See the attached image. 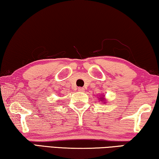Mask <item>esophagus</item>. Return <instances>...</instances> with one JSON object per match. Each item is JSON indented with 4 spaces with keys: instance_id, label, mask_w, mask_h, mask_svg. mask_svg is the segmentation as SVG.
<instances>
[{
    "instance_id": "1",
    "label": "esophagus",
    "mask_w": 159,
    "mask_h": 159,
    "mask_svg": "<svg viewBox=\"0 0 159 159\" xmlns=\"http://www.w3.org/2000/svg\"><path fill=\"white\" fill-rule=\"evenodd\" d=\"M78 90H79L80 92H84V89L83 88V87H79V88H78Z\"/></svg>"
}]
</instances>
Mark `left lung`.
I'll use <instances>...</instances> for the list:
<instances>
[{
    "label": "left lung",
    "instance_id": "1",
    "mask_svg": "<svg viewBox=\"0 0 159 159\" xmlns=\"http://www.w3.org/2000/svg\"><path fill=\"white\" fill-rule=\"evenodd\" d=\"M104 99H105V98L102 97V98H100V100H102V102H103V100H104Z\"/></svg>",
    "mask_w": 159,
    "mask_h": 159
}]
</instances>
